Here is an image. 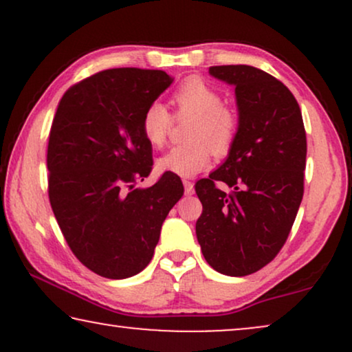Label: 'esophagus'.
<instances>
[{
	"instance_id": "1",
	"label": "esophagus",
	"mask_w": 352,
	"mask_h": 352,
	"mask_svg": "<svg viewBox=\"0 0 352 352\" xmlns=\"http://www.w3.org/2000/svg\"><path fill=\"white\" fill-rule=\"evenodd\" d=\"M182 184H184V190H186L187 195L194 194V182L184 179V181H182Z\"/></svg>"
}]
</instances>
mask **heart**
Here are the masks:
<instances>
[{
    "label": "heart",
    "instance_id": "b5f03b06",
    "mask_svg": "<svg viewBox=\"0 0 352 352\" xmlns=\"http://www.w3.org/2000/svg\"><path fill=\"white\" fill-rule=\"evenodd\" d=\"M176 117H192L187 126L189 142L173 147L158 160L162 171L177 176H195L210 165L213 153L228 155L239 134V115L223 104L219 91L204 78L190 76L173 93ZM173 123L171 113L160 102H152L144 110L141 129L153 147L166 142Z\"/></svg>",
    "mask_w": 352,
    "mask_h": 352
}]
</instances>
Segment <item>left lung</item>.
Returning a JSON list of instances; mask_svg holds the SVG:
<instances>
[{"label": "left lung", "mask_w": 352, "mask_h": 352, "mask_svg": "<svg viewBox=\"0 0 352 352\" xmlns=\"http://www.w3.org/2000/svg\"><path fill=\"white\" fill-rule=\"evenodd\" d=\"M210 74L235 86L239 134L228 160L195 182L204 206L195 232L214 271L243 277L287 242L305 194L306 131L295 96L272 75L252 65Z\"/></svg>", "instance_id": "left-lung-1"}]
</instances>
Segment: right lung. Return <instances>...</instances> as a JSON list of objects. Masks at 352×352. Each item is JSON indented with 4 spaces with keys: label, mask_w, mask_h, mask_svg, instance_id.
<instances>
[{
    "label": "right lung",
    "mask_w": 352,
    "mask_h": 352,
    "mask_svg": "<svg viewBox=\"0 0 352 352\" xmlns=\"http://www.w3.org/2000/svg\"><path fill=\"white\" fill-rule=\"evenodd\" d=\"M163 70L109 69L62 96L47 142V195L76 259L100 277L136 276L151 263L160 229L184 194L181 177L152 171L144 110L171 85Z\"/></svg>",
    "instance_id": "1"
}]
</instances>
